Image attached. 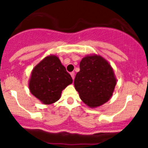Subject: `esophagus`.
I'll use <instances>...</instances> for the list:
<instances>
[{
	"label": "esophagus",
	"instance_id": "obj_1",
	"mask_svg": "<svg viewBox=\"0 0 148 148\" xmlns=\"http://www.w3.org/2000/svg\"><path fill=\"white\" fill-rule=\"evenodd\" d=\"M70 75H71V77H72V78H73V80H74V78H75V73H74V72H72V73H70Z\"/></svg>",
	"mask_w": 148,
	"mask_h": 148
}]
</instances>
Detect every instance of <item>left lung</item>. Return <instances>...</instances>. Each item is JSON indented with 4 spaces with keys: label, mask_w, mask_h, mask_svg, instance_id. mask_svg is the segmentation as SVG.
Segmentation results:
<instances>
[{
    "label": "left lung",
    "mask_w": 148,
    "mask_h": 148,
    "mask_svg": "<svg viewBox=\"0 0 148 148\" xmlns=\"http://www.w3.org/2000/svg\"><path fill=\"white\" fill-rule=\"evenodd\" d=\"M116 78L110 63L99 55H87L80 62L74 80L75 90L89 108L108 102L114 92Z\"/></svg>",
    "instance_id": "left-lung-1"
}]
</instances>
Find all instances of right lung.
<instances>
[{
    "instance_id": "obj_1",
    "label": "right lung",
    "mask_w": 148,
    "mask_h": 148,
    "mask_svg": "<svg viewBox=\"0 0 148 148\" xmlns=\"http://www.w3.org/2000/svg\"><path fill=\"white\" fill-rule=\"evenodd\" d=\"M73 83V79L58 56L50 55L38 64L29 80L30 92L44 104L59 100L62 90Z\"/></svg>"
}]
</instances>
